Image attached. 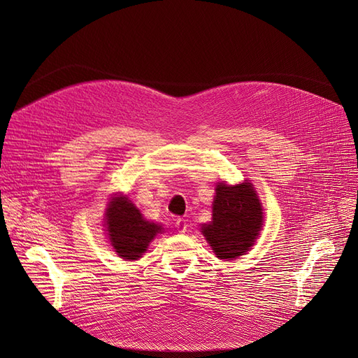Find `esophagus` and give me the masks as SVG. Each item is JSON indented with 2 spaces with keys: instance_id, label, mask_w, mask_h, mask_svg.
Here are the masks:
<instances>
[{
  "instance_id": "esophagus-1",
  "label": "esophagus",
  "mask_w": 358,
  "mask_h": 358,
  "mask_svg": "<svg viewBox=\"0 0 358 358\" xmlns=\"http://www.w3.org/2000/svg\"><path fill=\"white\" fill-rule=\"evenodd\" d=\"M187 227H189V224H187V220H185V219H182V217L177 219V222H176V228H177V231H178V232L184 234V232L187 231Z\"/></svg>"
}]
</instances>
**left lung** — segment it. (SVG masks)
Masks as SVG:
<instances>
[{
	"label": "left lung",
	"mask_w": 358,
	"mask_h": 358,
	"mask_svg": "<svg viewBox=\"0 0 358 358\" xmlns=\"http://www.w3.org/2000/svg\"><path fill=\"white\" fill-rule=\"evenodd\" d=\"M262 227V208L251 182H219L213 220L201 232L220 259H234L251 250Z\"/></svg>",
	"instance_id": "left-lung-1"
}]
</instances>
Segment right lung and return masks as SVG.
I'll use <instances>...</instances> for the list:
<instances>
[{
    "mask_svg": "<svg viewBox=\"0 0 358 358\" xmlns=\"http://www.w3.org/2000/svg\"><path fill=\"white\" fill-rule=\"evenodd\" d=\"M111 245L123 259H138L162 228L148 222L127 197H115L106 213Z\"/></svg>",
    "mask_w": 358,
    "mask_h": 358,
    "instance_id": "add662e5",
    "label": "right lung"
}]
</instances>
